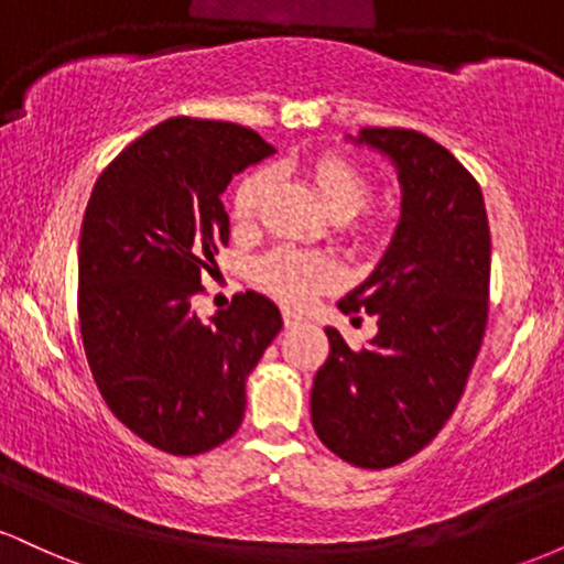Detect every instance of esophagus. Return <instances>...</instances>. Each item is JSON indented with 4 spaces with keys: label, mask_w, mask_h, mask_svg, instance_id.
Returning a JSON list of instances; mask_svg holds the SVG:
<instances>
[{
    "label": "esophagus",
    "mask_w": 564,
    "mask_h": 564,
    "mask_svg": "<svg viewBox=\"0 0 564 564\" xmlns=\"http://www.w3.org/2000/svg\"><path fill=\"white\" fill-rule=\"evenodd\" d=\"M302 315L294 313V310H283V323H286V328H296L302 326Z\"/></svg>",
    "instance_id": "34e87169"
}]
</instances>
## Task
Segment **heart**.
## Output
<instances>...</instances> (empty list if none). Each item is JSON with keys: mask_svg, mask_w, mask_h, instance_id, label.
Segmentation results:
<instances>
[{"mask_svg": "<svg viewBox=\"0 0 564 564\" xmlns=\"http://www.w3.org/2000/svg\"><path fill=\"white\" fill-rule=\"evenodd\" d=\"M310 177H313L315 191L328 209L332 217H355L358 212L366 209L368 198H371V185L355 166L336 156H323L310 166ZM270 174L254 172L238 185L236 198H232V215L238 223H251L260 212L264 193H268ZM257 281L278 300L291 304H304L315 291L334 286L339 281V268L334 260L323 254H310V251L291 249L281 246L264 254L254 268Z\"/></svg>", "mask_w": 564, "mask_h": 564, "instance_id": "heart-1", "label": "heart"}]
</instances>
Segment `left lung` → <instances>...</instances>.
<instances>
[{
    "instance_id": "obj_1",
    "label": "left lung",
    "mask_w": 564,
    "mask_h": 564,
    "mask_svg": "<svg viewBox=\"0 0 564 564\" xmlns=\"http://www.w3.org/2000/svg\"><path fill=\"white\" fill-rule=\"evenodd\" d=\"M355 145L392 161L400 219L371 275L341 313L377 318L364 349L336 328L315 373L310 416L328 451L387 469L432 443L462 400L488 323L490 228L477 180L440 142L413 129H360Z\"/></svg>"
}]
</instances>
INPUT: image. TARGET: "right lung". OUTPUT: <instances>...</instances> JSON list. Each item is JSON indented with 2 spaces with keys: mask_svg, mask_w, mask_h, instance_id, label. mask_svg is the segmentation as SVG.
Here are the masks:
<instances>
[{
  "mask_svg": "<svg viewBox=\"0 0 564 564\" xmlns=\"http://www.w3.org/2000/svg\"><path fill=\"white\" fill-rule=\"evenodd\" d=\"M275 153L228 121L166 119L97 177L79 238V326L102 400L153 448L196 456L236 435L246 379L283 321L257 291L200 321L232 174Z\"/></svg>",
  "mask_w": 564,
  "mask_h": 564,
  "instance_id": "1",
  "label": "right lung"
}]
</instances>
